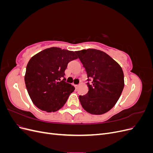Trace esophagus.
Listing matches in <instances>:
<instances>
[{"label": "esophagus", "mask_w": 153, "mask_h": 153, "mask_svg": "<svg viewBox=\"0 0 153 153\" xmlns=\"http://www.w3.org/2000/svg\"><path fill=\"white\" fill-rule=\"evenodd\" d=\"M75 87L76 89H77V88L78 87V85H75Z\"/></svg>", "instance_id": "obj_1"}]
</instances>
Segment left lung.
Returning <instances> with one entry per match:
<instances>
[{"instance_id": "1", "label": "left lung", "mask_w": 153, "mask_h": 153, "mask_svg": "<svg viewBox=\"0 0 153 153\" xmlns=\"http://www.w3.org/2000/svg\"><path fill=\"white\" fill-rule=\"evenodd\" d=\"M85 69L89 91L79 96L85 110L91 114L107 112L117 103L124 86L121 67L104 52L89 48L75 52Z\"/></svg>"}]
</instances>
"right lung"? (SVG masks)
<instances>
[{
    "label": "right lung",
    "instance_id": "right-lung-1",
    "mask_svg": "<svg viewBox=\"0 0 153 153\" xmlns=\"http://www.w3.org/2000/svg\"><path fill=\"white\" fill-rule=\"evenodd\" d=\"M73 51L52 47L32 57L27 64L25 83L33 103L41 110L56 112L66 103L75 87L65 82L68 64L77 59Z\"/></svg>",
    "mask_w": 153,
    "mask_h": 153
}]
</instances>
